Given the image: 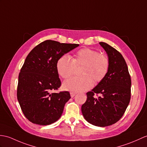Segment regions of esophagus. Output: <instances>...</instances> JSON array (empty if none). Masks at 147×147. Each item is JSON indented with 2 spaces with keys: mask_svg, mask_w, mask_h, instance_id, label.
I'll return each mask as SVG.
<instances>
[{
  "mask_svg": "<svg viewBox=\"0 0 147 147\" xmlns=\"http://www.w3.org/2000/svg\"><path fill=\"white\" fill-rule=\"evenodd\" d=\"M70 94L71 98H73L76 94V93H75V92H70Z\"/></svg>",
  "mask_w": 147,
  "mask_h": 147,
  "instance_id": "34e87169",
  "label": "esophagus"
}]
</instances>
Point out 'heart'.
<instances>
[{
    "mask_svg": "<svg viewBox=\"0 0 147 147\" xmlns=\"http://www.w3.org/2000/svg\"><path fill=\"white\" fill-rule=\"evenodd\" d=\"M81 76L71 78L63 83L64 90L74 92L86 91L93 84L100 83L107 76L109 69L108 58L98 51L88 47L81 49L72 59L67 55L61 56L56 63L59 76L66 79L73 75L75 66L81 65Z\"/></svg>",
    "mask_w": 147,
    "mask_h": 147,
    "instance_id": "heart-1",
    "label": "heart"
}]
</instances>
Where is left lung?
I'll return each instance as SVG.
<instances>
[{
	"mask_svg": "<svg viewBox=\"0 0 147 147\" xmlns=\"http://www.w3.org/2000/svg\"><path fill=\"white\" fill-rule=\"evenodd\" d=\"M100 44L108 55L109 69L103 80L86 93L87 100L81 111L88 123L105 127L117 123L125 113L131 98V82L121 54L107 43ZM94 94L100 96L95 98Z\"/></svg>",
	"mask_w": 147,
	"mask_h": 147,
	"instance_id": "obj_1",
	"label": "left lung"
}]
</instances>
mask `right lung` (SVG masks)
<instances>
[{
	"label": "right lung",
	"mask_w": 147,
	"mask_h": 147,
	"mask_svg": "<svg viewBox=\"0 0 147 147\" xmlns=\"http://www.w3.org/2000/svg\"><path fill=\"white\" fill-rule=\"evenodd\" d=\"M78 46L79 44L47 40L27 55L19 75L17 96L24 115L30 122L48 125L61 117L71 96L68 91L51 93L61 84L56 63Z\"/></svg>",
	"instance_id": "obj_1"
}]
</instances>
